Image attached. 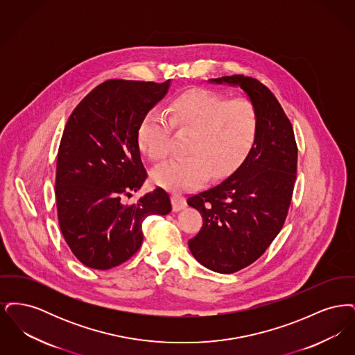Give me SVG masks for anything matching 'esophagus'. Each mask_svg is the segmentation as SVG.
Masks as SVG:
<instances>
[{"instance_id":"1","label":"esophagus","mask_w":355,"mask_h":355,"mask_svg":"<svg viewBox=\"0 0 355 355\" xmlns=\"http://www.w3.org/2000/svg\"><path fill=\"white\" fill-rule=\"evenodd\" d=\"M171 201H173V209L175 211L182 210L186 206V198L182 194H178V193L171 194Z\"/></svg>"}]
</instances>
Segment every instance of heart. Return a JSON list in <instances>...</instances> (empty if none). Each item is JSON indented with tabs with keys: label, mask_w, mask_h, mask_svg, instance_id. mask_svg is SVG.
<instances>
[{
	"label": "heart",
	"mask_w": 355,
	"mask_h": 355,
	"mask_svg": "<svg viewBox=\"0 0 355 355\" xmlns=\"http://www.w3.org/2000/svg\"><path fill=\"white\" fill-rule=\"evenodd\" d=\"M168 118L148 112L138 126V144L153 162H164L171 153L173 129L190 133L186 155L153 173L157 185L185 190L207 177L220 180L239 165L253 146L259 129V112L249 98H227L205 90H187L168 105Z\"/></svg>",
	"instance_id": "1"
}]
</instances>
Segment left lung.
<instances>
[{
  "instance_id": "left-lung-1",
  "label": "left lung",
  "mask_w": 355,
  "mask_h": 355,
  "mask_svg": "<svg viewBox=\"0 0 355 355\" xmlns=\"http://www.w3.org/2000/svg\"><path fill=\"white\" fill-rule=\"evenodd\" d=\"M238 85L259 112V129L242 165L220 185L190 196L202 216L189 239L194 258L210 270L232 274L255 262L286 220L297 178L298 148L290 119L262 83L242 74L211 80Z\"/></svg>"
}]
</instances>
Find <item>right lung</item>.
<instances>
[{"label": "right lung", "mask_w": 355, "mask_h": 355, "mask_svg": "<svg viewBox=\"0 0 355 355\" xmlns=\"http://www.w3.org/2000/svg\"><path fill=\"white\" fill-rule=\"evenodd\" d=\"M169 84L107 80L85 96L67 122L57 154V217L71 253L90 269L126 262L142 245L145 218L171 211L162 187L138 202H123L148 178L139 122Z\"/></svg>", "instance_id": "1"}]
</instances>
